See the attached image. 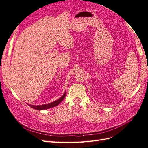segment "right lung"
Returning a JSON list of instances; mask_svg holds the SVG:
<instances>
[{"instance_id":"obj_1","label":"right lung","mask_w":148,"mask_h":148,"mask_svg":"<svg viewBox=\"0 0 148 148\" xmlns=\"http://www.w3.org/2000/svg\"><path fill=\"white\" fill-rule=\"evenodd\" d=\"M66 96V92L64 93L63 95L61 97V98L59 99L58 100L54 101V102L50 103L48 104H44V105H29V107H32L33 108H34L35 110H46V109H48L50 108H52L54 107L57 106L58 105L60 104L62 100L64 99Z\"/></svg>"}]
</instances>
